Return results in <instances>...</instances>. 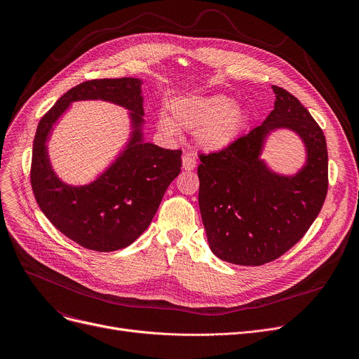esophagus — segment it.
Returning a JSON list of instances; mask_svg holds the SVG:
<instances>
[{
	"label": "esophagus",
	"mask_w": 359,
	"mask_h": 359,
	"mask_svg": "<svg viewBox=\"0 0 359 359\" xmlns=\"http://www.w3.org/2000/svg\"><path fill=\"white\" fill-rule=\"evenodd\" d=\"M182 168H183V170H187V172L194 170V168H196V159H194L191 155H184V156L182 158Z\"/></svg>",
	"instance_id": "1"
}]
</instances>
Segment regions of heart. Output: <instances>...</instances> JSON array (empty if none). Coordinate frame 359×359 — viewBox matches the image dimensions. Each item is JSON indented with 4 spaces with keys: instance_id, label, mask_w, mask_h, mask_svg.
<instances>
[{
    "instance_id": "b5f03b06",
    "label": "heart",
    "mask_w": 359,
    "mask_h": 359,
    "mask_svg": "<svg viewBox=\"0 0 359 359\" xmlns=\"http://www.w3.org/2000/svg\"><path fill=\"white\" fill-rule=\"evenodd\" d=\"M172 115L162 112L158 129L168 137H176L180 128L194 130L196 143L209 151L230 147L241 136L248 112L226 95H189L170 100Z\"/></svg>"
}]
</instances>
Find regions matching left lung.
Here are the masks:
<instances>
[{
  "label": "left lung",
  "mask_w": 359,
  "mask_h": 359,
  "mask_svg": "<svg viewBox=\"0 0 359 359\" xmlns=\"http://www.w3.org/2000/svg\"><path fill=\"white\" fill-rule=\"evenodd\" d=\"M274 109L230 147L200 155L198 208L209 247L223 262L263 266L288 251L310 229L328 190L325 136L301 102L271 86ZM288 128L303 140L307 159L291 177L261 159L268 135Z\"/></svg>",
  "instance_id": "obj_1"
}]
</instances>
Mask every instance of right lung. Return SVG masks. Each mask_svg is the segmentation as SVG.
I'll use <instances>...</instances> for the list:
<instances>
[{
	"label": "right lung",
	"mask_w": 359,
	"mask_h": 359,
	"mask_svg": "<svg viewBox=\"0 0 359 359\" xmlns=\"http://www.w3.org/2000/svg\"><path fill=\"white\" fill-rule=\"evenodd\" d=\"M142 79H92L64 93L39 121L31 163V186L39 209L62 234L95 251L132 244L150 224L169 184L179 176L182 150L143 139ZM107 100L130 111L131 137L115 163L93 182L72 187L53 172L47 156L53 125L78 100Z\"/></svg>",
	"instance_id": "right-lung-1"
}]
</instances>
